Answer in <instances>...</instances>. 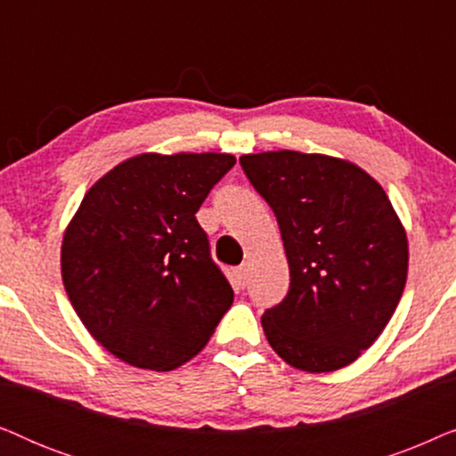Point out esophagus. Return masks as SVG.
Segmentation results:
<instances>
[{"mask_svg":"<svg viewBox=\"0 0 456 456\" xmlns=\"http://www.w3.org/2000/svg\"><path fill=\"white\" fill-rule=\"evenodd\" d=\"M234 282H236V286H239V289H245V284H247V265H239V267H234Z\"/></svg>","mask_w":456,"mask_h":456,"instance_id":"1","label":"esophagus"}]
</instances>
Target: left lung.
Masks as SVG:
<instances>
[{"mask_svg": "<svg viewBox=\"0 0 456 456\" xmlns=\"http://www.w3.org/2000/svg\"><path fill=\"white\" fill-rule=\"evenodd\" d=\"M270 203L290 267L284 301L261 317L286 363L326 373L370 348L401 301L409 242L388 195L365 170L322 153L240 158Z\"/></svg>", "mask_w": 456, "mask_h": 456, "instance_id": "obj_1", "label": "left lung"}]
</instances>
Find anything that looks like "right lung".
<instances>
[{
	"label": "right lung",
	"instance_id": "add662e5",
	"mask_svg": "<svg viewBox=\"0 0 456 456\" xmlns=\"http://www.w3.org/2000/svg\"><path fill=\"white\" fill-rule=\"evenodd\" d=\"M230 153H141L86 191L61 240V280L93 338L124 363L172 371L214 334L234 292L195 214Z\"/></svg>",
	"mask_w": 456,
	"mask_h": 456
}]
</instances>
